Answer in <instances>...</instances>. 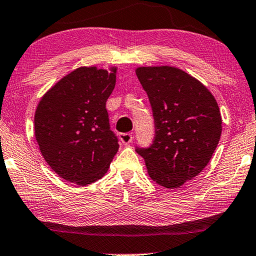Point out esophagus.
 Returning a JSON list of instances; mask_svg holds the SVG:
<instances>
[{"label": "esophagus", "instance_id": "esophagus-1", "mask_svg": "<svg viewBox=\"0 0 256 256\" xmlns=\"http://www.w3.org/2000/svg\"><path fill=\"white\" fill-rule=\"evenodd\" d=\"M120 138L122 142H123L124 144H130V142H132L133 136H132V133H128V132H126V133H120Z\"/></svg>", "mask_w": 256, "mask_h": 256}]
</instances>
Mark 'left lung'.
<instances>
[{
    "mask_svg": "<svg viewBox=\"0 0 256 256\" xmlns=\"http://www.w3.org/2000/svg\"><path fill=\"white\" fill-rule=\"evenodd\" d=\"M136 74L155 122L152 144L136 152L152 180L177 188L210 161L222 133L220 108L210 92L177 68H138Z\"/></svg>",
    "mask_w": 256,
    "mask_h": 256,
    "instance_id": "8db88e82",
    "label": "left lung"
}]
</instances>
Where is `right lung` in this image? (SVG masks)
<instances>
[{
    "instance_id": "add662e5",
    "label": "right lung",
    "mask_w": 256,
    "mask_h": 256,
    "mask_svg": "<svg viewBox=\"0 0 256 256\" xmlns=\"http://www.w3.org/2000/svg\"><path fill=\"white\" fill-rule=\"evenodd\" d=\"M116 85V68H79L41 98L34 117L36 138L55 172L87 185L104 176L120 148L106 102Z\"/></svg>"
}]
</instances>
